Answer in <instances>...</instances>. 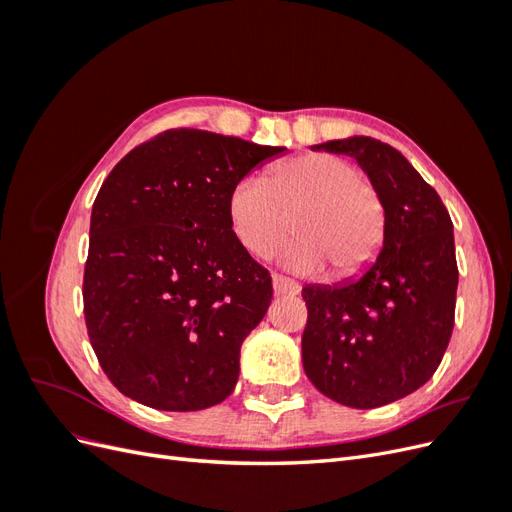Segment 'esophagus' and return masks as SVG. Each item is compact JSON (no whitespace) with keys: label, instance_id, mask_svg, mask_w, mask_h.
<instances>
[{"label":"esophagus","instance_id":"34e87169","mask_svg":"<svg viewBox=\"0 0 512 512\" xmlns=\"http://www.w3.org/2000/svg\"><path fill=\"white\" fill-rule=\"evenodd\" d=\"M273 290L275 294H288V297H294V294L301 292V286L288 280L284 275H273Z\"/></svg>","mask_w":512,"mask_h":512}]
</instances>
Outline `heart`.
<instances>
[{
	"instance_id": "heart-1",
	"label": "heart",
	"mask_w": 512,
	"mask_h": 512,
	"mask_svg": "<svg viewBox=\"0 0 512 512\" xmlns=\"http://www.w3.org/2000/svg\"><path fill=\"white\" fill-rule=\"evenodd\" d=\"M294 218V239L282 262L299 273L346 280L380 252L386 207L380 192L348 160L305 153L275 166L267 179L245 177L228 194V222L247 252L269 258L284 243Z\"/></svg>"
}]
</instances>
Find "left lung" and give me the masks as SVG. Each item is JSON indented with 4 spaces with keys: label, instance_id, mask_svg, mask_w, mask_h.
Segmentation results:
<instances>
[{
    "label": "left lung",
    "instance_id": "1",
    "mask_svg": "<svg viewBox=\"0 0 512 512\" xmlns=\"http://www.w3.org/2000/svg\"><path fill=\"white\" fill-rule=\"evenodd\" d=\"M350 156L386 207L380 254L359 277L307 284L303 369L348 408H380L433 376L455 322L453 222L438 192L391 145L371 136L314 145Z\"/></svg>",
    "mask_w": 512,
    "mask_h": 512
}]
</instances>
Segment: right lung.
Segmentation results:
<instances>
[{
    "label": "right lung",
    "mask_w": 512,
    "mask_h": 512,
    "mask_svg": "<svg viewBox=\"0 0 512 512\" xmlns=\"http://www.w3.org/2000/svg\"><path fill=\"white\" fill-rule=\"evenodd\" d=\"M286 147L168 130L106 177L91 209L83 280L98 361L138 404L205 410L239 380L243 339L265 318L271 275L228 222V194Z\"/></svg>",
    "instance_id": "obj_1"
}]
</instances>
